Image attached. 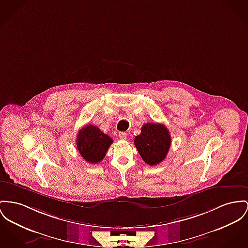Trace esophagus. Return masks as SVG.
<instances>
[{
	"label": "esophagus",
	"mask_w": 248,
	"mask_h": 248,
	"mask_svg": "<svg viewBox=\"0 0 248 248\" xmlns=\"http://www.w3.org/2000/svg\"><path fill=\"white\" fill-rule=\"evenodd\" d=\"M118 138L121 140H125L127 138V133L126 132H119L118 133Z\"/></svg>",
	"instance_id": "esophagus-1"
}]
</instances>
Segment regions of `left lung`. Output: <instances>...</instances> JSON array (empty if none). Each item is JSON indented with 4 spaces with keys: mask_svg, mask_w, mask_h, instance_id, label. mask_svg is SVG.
Listing matches in <instances>:
<instances>
[{
    "mask_svg": "<svg viewBox=\"0 0 248 248\" xmlns=\"http://www.w3.org/2000/svg\"><path fill=\"white\" fill-rule=\"evenodd\" d=\"M134 145L143 161L156 165L165 160L171 145V137L163 124L146 123L134 138Z\"/></svg>",
    "mask_w": 248,
    "mask_h": 248,
    "instance_id": "8db88e82",
    "label": "left lung"
}]
</instances>
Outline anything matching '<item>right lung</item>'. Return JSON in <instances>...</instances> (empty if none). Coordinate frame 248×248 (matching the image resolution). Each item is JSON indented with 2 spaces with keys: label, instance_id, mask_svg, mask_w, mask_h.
<instances>
[{
  "label": "right lung",
  "instance_id": "obj_1",
  "mask_svg": "<svg viewBox=\"0 0 248 248\" xmlns=\"http://www.w3.org/2000/svg\"><path fill=\"white\" fill-rule=\"evenodd\" d=\"M112 143L113 139L94 125L84 126L78 132L76 139L81 156L87 163L93 165L102 161Z\"/></svg>",
  "mask_w": 248,
  "mask_h": 248
}]
</instances>
